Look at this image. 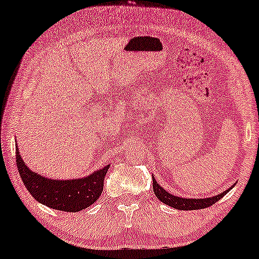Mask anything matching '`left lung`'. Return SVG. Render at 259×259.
<instances>
[{"mask_svg":"<svg viewBox=\"0 0 259 259\" xmlns=\"http://www.w3.org/2000/svg\"><path fill=\"white\" fill-rule=\"evenodd\" d=\"M152 180H153V192L155 194V197L161 202L164 204L169 205V206L177 208V210H199V208H205V207H210L211 205H213L214 202H217L220 199H222L224 195L228 193L233 187L224 191L223 193H220L219 195H214V197H210V198H204V199H189V198H181V197H176V195H172L171 193L166 192L163 187H160L158 185V182L155 181V179L152 176Z\"/></svg>","mask_w":259,"mask_h":259,"instance_id":"1","label":"left lung"}]
</instances>
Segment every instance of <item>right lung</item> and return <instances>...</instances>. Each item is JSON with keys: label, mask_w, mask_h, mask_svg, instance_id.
<instances>
[{"label": "right lung", "mask_w": 259, "mask_h": 259, "mask_svg": "<svg viewBox=\"0 0 259 259\" xmlns=\"http://www.w3.org/2000/svg\"><path fill=\"white\" fill-rule=\"evenodd\" d=\"M15 155L19 175L30 194L40 204L66 212H78L98 200L104 189V180L110 167V165H106L83 179L54 180L31 171L20 157L18 147Z\"/></svg>", "instance_id": "1"}]
</instances>
